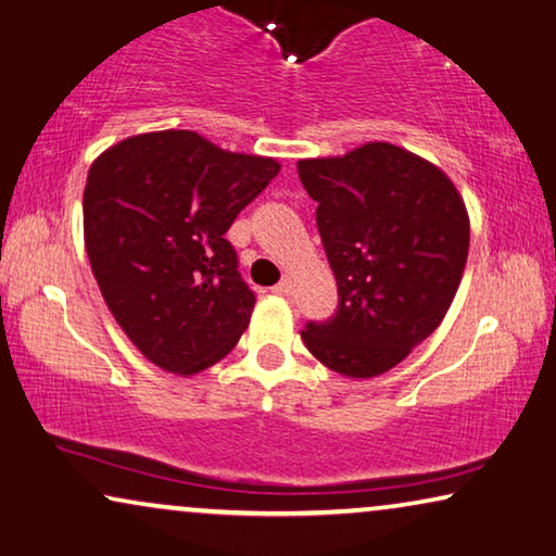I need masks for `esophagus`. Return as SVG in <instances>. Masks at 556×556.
<instances>
[{
    "instance_id": "obj_1",
    "label": "esophagus",
    "mask_w": 556,
    "mask_h": 556,
    "mask_svg": "<svg viewBox=\"0 0 556 556\" xmlns=\"http://www.w3.org/2000/svg\"><path fill=\"white\" fill-rule=\"evenodd\" d=\"M271 292L279 294V296H289V294H292V281H289V279H281L279 285L271 287Z\"/></svg>"
}]
</instances>
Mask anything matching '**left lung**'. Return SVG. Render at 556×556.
I'll return each mask as SVG.
<instances>
[{
	"instance_id": "1",
	"label": "left lung",
	"mask_w": 556,
	"mask_h": 556,
	"mask_svg": "<svg viewBox=\"0 0 556 556\" xmlns=\"http://www.w3.org/2000/svg\"><path fill=\"white\" fill-rule=\"evenodd\" d=\"M339 306L302 339L344 377L384 375L444 319L469 252V217L446 174L407 149L369 142L296 162Z\"/></svg>"
}]
</instances>
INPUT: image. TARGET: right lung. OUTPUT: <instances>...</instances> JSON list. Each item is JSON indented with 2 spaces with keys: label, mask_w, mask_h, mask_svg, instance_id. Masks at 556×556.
Listing matches in <instances>:
<instances>
[{
  "label": "right lung",
  "mask_w": 556,
  "mask_h": 556,
  "mask_svg": "<svg viewBox=\"0 0 556 556\" xmlns=\"http://www.w3.org/2000/svg\"><path fill=\"white\" fill-rule=\"evenodd\" d=\"M279 174L197 131H149L99 154L85 187V247L110 312L139 352L194 375L235 350L254 292L227 229Z\"/></svg>",
  "instance_id": "right-lung-1"
}]
</instances>
